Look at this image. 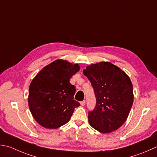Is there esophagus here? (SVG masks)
<instances>
[{
  "label": "esophagus",
  "instance_id": "1",
  "mask_svg": "<svg viewBox=\"0 0 157 157\" xmlns=\"http://www.w3.org/2000/svg\"><path fill=\"white\" fill-rule=\"evenodd\" d=\"M80 104H81V105H82V106H84V105H85V104H86V101H85V100H84V101H81V102H80Z\"/></svg>",
  "mask_w": 157,
  "mask_h": 157
}]
</instances>
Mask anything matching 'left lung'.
<instances>
[{"instance_id":"obj_1","label":"left lung","mask_w":157,"mask_h":157,"mask_svg":"<svg viewBox=\"0 0 157 157\" xmlns=\"http://www.w3.org/2000/svg\"><path fill=\"white\" fill-rule=\"evenodd\" d=\"M83 73L90 81L97 100L95 108L88 113L89 124L102 133L117 130L127 119L133 103L129 77L109 62L92 64Z\"/></svg>"}]
</instances>
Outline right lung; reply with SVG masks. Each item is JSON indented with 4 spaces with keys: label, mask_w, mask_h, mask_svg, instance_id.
Returning a JSON list of instances; mask_svg holds the SVG:
<instances>
[{
    "label": "right lung",
    "mask_w": 157,
    "mask_h": 157,
    "mask_svg": "<svg viewBox=\"0 0 157 157\" xmlns=\"http://www.w3.org/2000/svg\"><path fill=\"white\" fill-rule=\"evenodd\" d=\"M80 69L79 64L58 59L44 67L29 86V106L33 118L46 128H57L69 121L75 107V86L69 79Z\"/></svg>",
    "instance_id": "right-lung-1"
}]
</instances>
